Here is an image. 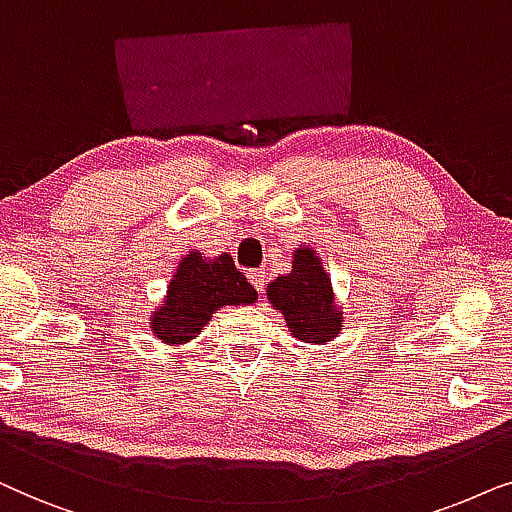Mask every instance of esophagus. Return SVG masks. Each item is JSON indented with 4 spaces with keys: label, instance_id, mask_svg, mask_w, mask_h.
Segmentation results:
<instances>
[{
    "label": "esophagus",
    "instance_id": "esophagus-1",
    "mask_svg": "<svg viewBox=\"0 0 512 512\" xmlns=\"http://www.w3.org/2000/svg\"><path fill=\"white\" fill-rule=\"evenodd\" d=\"M248 278H250L252 288H255L257 292H262L264 285H267V274H264L262 269H250L248 271Z\"/></svg>",
    "mask_w": 512,
    "mask_h": 512
}]
</instances>
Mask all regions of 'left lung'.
Instances as JSON below:
<instances>
[{
    "label": "left lung",
    "instance_id": "8db88e82",
    "mask_svg": "<svg viewBox=\"0 0 512 512\" xmlns=\"http://www.w3.org/2000/svg\"><path fill=\"white\" fill-rule=\"evenodd\" d=\"M267 295L281 309L292 335L306 344L330 342L342 330V311L335 306L330 278L309 248L295 252L292 274L269 283Z\"/></svg>",
    "mask_w": 512,
    "mask_h": 512
}]
</instances>
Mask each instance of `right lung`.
I'll list each match as a JSON object with an SVG mask.
<instances>
[{
    "mask_svg": "<svg viewBox=\"0 0 512 512\" xmlns=\"http://www.w3.org/2000/svg\"><path fill=\"white\" fill-rule=\"evenodd\" d=\"M257 290L245 281L229 255L203 260L192 252L177 267L166 302L154 313V335L166 344H185L203 330L217 309L227 304H252Z\"/></svg>",
    "mask_w": 512,
    "mask_h": 512,
    "instance_id": "add662e5",
    "label": "right lung"
}]
</instances>
